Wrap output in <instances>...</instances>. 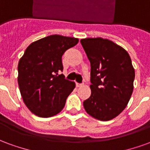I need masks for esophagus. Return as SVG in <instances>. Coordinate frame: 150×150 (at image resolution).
Masks as SVG:
<instances>
[{"label": "esophagus", "mask_w": 150, "mask_h": 150, "mask_svg": "<svg viewBox=\"0 0 150 150\" xmlns=\"http://www.w3.org/2000/svg\"><path fill=\"white\" fill-rule=\"evenodd\" d=\"M83 86V83H76V87L77 88H80Z\"/></svg>", "instance_id": "1"}]
</instances>
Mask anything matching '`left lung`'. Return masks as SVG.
Wrapping results in <instances>:
<instances>
[{
	"label": "left lung",
	"mask_w": 150,
	"mask_h": 150,
	"mask_svg": "<svg viewBox=\"0 0 150 150\" xmlns=\"http://www.w3.org/2000/svg\"><path fill=\"white\" fill-rule=\"evenodd\" d=\"M91 62V94L83 101L86 112L96 119L115 118L127 106L133 91L135 71L121 46L102 38L80 41Z\"/></svg>",
	"instance_id": "obj_1"
}]
</instances>
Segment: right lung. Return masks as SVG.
<instances>
[{"mask_svg": "<svg viewBox=\"0 0 150 150\" xmlns=\"http://www.w3.org/2000/svg\"><path fill=\"white\" fill-rule=\"evenodd\" d=\"M78 38L50 35L32 42L18 62V82L21 97L31 112L50 117L62 110L75 83L66 79L62 56Z\"/></svg>", "mask_w": 150, "mask_h": 150, "instance_id": "1", "label": "right lung"}]
</instances>
